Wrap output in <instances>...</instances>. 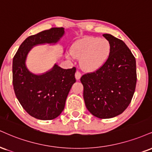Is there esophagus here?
Segmentation results:
<instances>
[{"label": "esophagus", "instance_id": "obj_1", "mask_svg": "<svg viewBox=\"0 0 152 152\" xmlns=\"http://www.w3.org/2000/svg\"><path fill=\"white\" fill-rule=\"evenodd\" d=\"M75 77H76V80H79L81 77V74L79 71H76V74H75Z\"/></svg>", "mask_w": 152, "mask_h": 152}]
</instances>
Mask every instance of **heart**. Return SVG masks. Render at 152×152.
Wrapping results in <instances>:
<instances>
[{"label": "heart", "mask_w": 152, "mask_h": 152, "mask_svg": "<svg viewBox=\"0 0 152 152\" xmlns=\"http://www.w3.org/2000/svg\"><path fill=\"white\" fill-rule=\"evenodd\" d=\"M111 52L110 42L103 38L88 37L76 40L71 47L67 58H80V65L86 71H97L108 59Z\"/></svg>", "instance_id": "1"}]
</instances>
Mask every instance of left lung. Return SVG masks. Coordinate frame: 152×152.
<instances>
[{
    "instance_id": "8db88e82",
    "label": "left lung",
    "mask_w": 152,
    "mask_h": 152,
    "mask_svg": "<svg viewBox=\"0 0 152 152\" xmlns=\"http://www.w3.org/2000/svg\"><path fill=\"white\" fill-rule=\"evenodd\" d=\"M111 52L107 61L96 71L81 78L88 110L100 119L116 117L128 107L137 83L136 60L121 39L104 34Z\"/></svg>"
}]
</instances>
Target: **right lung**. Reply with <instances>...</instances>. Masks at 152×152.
Returning a JSON list of instances; mask_svg holds the SVG:
<instances>
[{
	"label": "right lung",
	"mask_w": 152,
	"mask_h": 152,
	"mask_svg": "<svg viewBox=\"0 0 152 152\" xmlns=\"http://www.w3.org/2000/svg\"><path fill=\"white\" fill-rule=\"evenodd\" d=\"M64 33L63 27H53L28 37L12 60V84L15 96L25 110L39 120H53L64 110L67 96L76 82V68L64 69L55 64L47 72L35 74L27 69V54L37 45H56Z\"/></svg>",
	"instance_id": "obj_1"
}]
</instances>
